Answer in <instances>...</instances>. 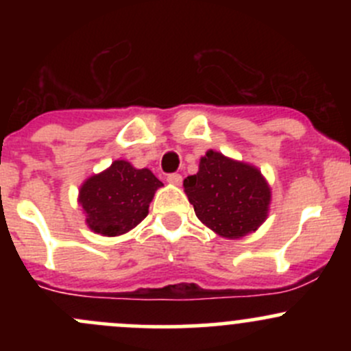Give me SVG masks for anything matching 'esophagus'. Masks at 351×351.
<instances>
[{
	"label": "esophagus",
	"instance_id": "1",
	"mask_svg": "<svg viewBox=\"0 0 351 351\" xmlns=\"http://www.w3.org/2000/svg\"><path fill=\"white\" fill-rule=\"evenodd\" d=\"M166 180H168V183H171V185H180L183 180V176L180 175V173H169L168 178Z\"/></svg>",
	"mask_w": 351,
	"mask_h": 351
}]
</instances>
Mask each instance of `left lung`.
<instances>
[{"label": "left lung", "instance_id": "left-lung-1", "mask_svg": "<svg viewBox=\"0 0 351 351\" xmlns=\"http://www.w3.org/2000/svg\"><path fill=\"white\" fill-rule=\"evenodd\" d=\"M197 217L222 238L256 231L268 214L270 189L254 166L208 151L197 175L183 182Z\"/></svg>", "mask_w": 351, "mask_h": 351}]
</instances>
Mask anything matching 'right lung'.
Wrapping results in <instances>:
<instances>
[{"label": "right lung", "mask_w": 351, "mask_h": 351, "mask_svg": "<svg viewBox=\"0 0 351 351\" xmlns=\"http://www.w3.org/2000/svg\"><path fill=\"white\" fill-rule=\"evenodd\" d=\"M159 186L162 183L147 168L136 169L130 162L115 161L107 171L83 183L80 204L90 229L104 236H119L146 217Z\"/></svg>", "instance_id": "add662e5"}]
</instances>
